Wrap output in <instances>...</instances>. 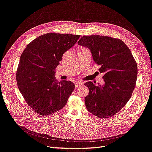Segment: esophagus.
Here are the masks:
<instances>
[{"label":"esophagus","mask_w":152,"mask_h":152,"mask_svg":"<svg viewBox=\"0 0 152 152\" xmlns=\"http://www.w3.org/2000/svg\"><path fill=\"white\" fill-rule=\"evenodd\" d=\"M83 85V83L82 81L76 82L75 83V88H80V86H81Z\"/></svg>","instance_id":"esophagus-1"}]
</instances>
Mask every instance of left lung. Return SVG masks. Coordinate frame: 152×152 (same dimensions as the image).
<instances>
[{"label": "left lung", "mask_w": 152, "mask_h": 152, "mask_svg": "<svg viewBox=\"0 0 152 152\" xmlns=\"http://www.w3.org/2000/svg\"><path fill=\"white\" fill-rule=\"evenodd\" d=\"M77 44L88 48L94 61L100 66L104 84L85 85L89 94L85 104L91 113L101 118H109L120 111L130 99L135 87L138 67L130 49L119 39L105 36H83Z\"/></svg>", "instance_id": "1"}]
</instances>
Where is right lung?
<instances>
[{"instance_id": "add662e5", "label": "right lung", "mask_w": 152, "mask_h": 152, "mask_svg": "<svg viewBox=\"0 0 152 152\" xmlns=\"http://www.w3.org/2000/svg\"><path fill=\"white\" fill-rule=\"evenodd\" d=\"M80 35L47 33L27 45L21 54L16 80L27 104L39 115H50L63 108L75 89L70 81L58 82L56 67L63 54Z\"/></svg>"}]
</instances>
